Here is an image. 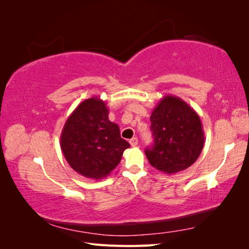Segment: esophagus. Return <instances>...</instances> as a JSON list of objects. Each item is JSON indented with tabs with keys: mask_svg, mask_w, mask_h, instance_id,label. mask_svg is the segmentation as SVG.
<instances>
[{
	"mask_svg": "<svg viewBox=\"0 0 249 249\" xmlns=\"http://www.w3.org/2000/svg\"><path fill=\"white\" fill-rule=\"evenodd\" d=\"M129 143H130L131 146L138 145V138H136V137H134V138H131V139L129 140Z\"/></svg>",
	"mask_w": 249,
	"mask_h": 249,
	"instance_id": "1",
	"label": "esophagus"
}]
</instances>
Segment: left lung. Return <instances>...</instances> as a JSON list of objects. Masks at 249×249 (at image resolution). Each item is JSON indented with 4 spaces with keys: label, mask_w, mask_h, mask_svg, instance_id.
I'll list each match as a JSON object with an SVG mask.
<instances>
[{
    "label": "left lung",
    "mask_w": 249,
    "mask_h": 249,
    "mask_svg": "<svg viewBox=\"0 0 249 249\" xmlns=\"http://www.w3.org/2000/svg\"><path fill=\"white\" fill-rule=\"evenodd\" d=\"M154 144L145 150L151 166L176 174L198 160L204 144V131L198 113L178 96H163L151 114Z\"/></svg>",
    "instance_id": "obj_1"
}]
</instances>
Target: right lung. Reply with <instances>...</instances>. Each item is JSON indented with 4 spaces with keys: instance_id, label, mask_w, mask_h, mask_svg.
Wrapping results in <instances>:
<instances>
[{
    "instance_id": "right-lung-1",
    "label": "right lung",
    "mask_w": 249,
    "mask_h": 249,
    "mask_svg": "<svg viewBox=\"0 0 249 249\" xmlns=\"http://www.w3.org/2000/svg\"><path fill=\"white\" fill-rule=\"evenodd\" d=\"M104 100L93 96L68 116L61 134V149L73 170L92 179H102L119 165L130 144L121 138L118 124L110 122Z\"/></svg>"
}]
</instances>
